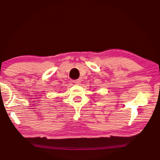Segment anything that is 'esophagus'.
Wrapping results in <instances>:
<instances>
[{
    "mask_svg": "<svg viewBox=\"0 0 160 160\" xmlns=\"http://www.w3.org/2000/svg\"><path fill=\"white\" fill-rule=\"evenodd\" d=\"M73 82L75 84V85H80V80H73Z\"/></svg>",
    "mask_w": 160,
    "mask_h": 160,
    "instance_id": "obj_1",
    "label": "esophagus"
}]
</instances>
